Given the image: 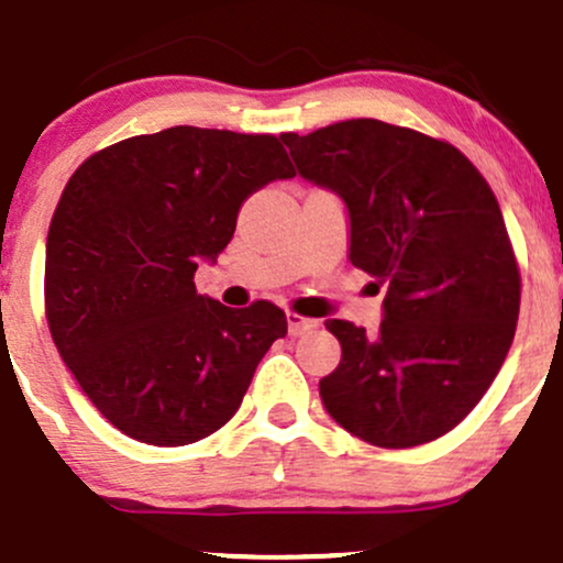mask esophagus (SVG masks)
Wrapping results in <instances>:
<instances>
[{
	"label": "esophagus",
	"instance_id": "esophagus-1",
	"mask_svg": "<svg viewBox=\"0 0 563 563\" xmlns=\"http://www.w3.org/2000/svg\"><path fill=\"white\" fill-rule=\"evenodd\" d=\"M316 327H318V321H312V318L299 316V312H288V334L291 336L307 334V331H312Z\"/></svg>",
	"mask_w": 563,
	"mask_h": 563
}]
</instances>
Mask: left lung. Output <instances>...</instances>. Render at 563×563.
Instances as JSON below:
<instances>
[{"label":"left lung","instance_id":"8db88e82","mask_svg":"<svg viewBox=\"0 0 563 563\" xmlns=\"http://www.w3.org/2000/svg\"><path fill=\"white\" fill-rule=\"evenodd\" d=\"M305 180L351 218V262L386 283L380 334L331 318L342 361L321 380L323 407L377 448L448 434L505 364L520 272L494 191L451 142L353 118L280 134Z\"/></svg>","mask_w":563,"mask_h":563}]
</instances>
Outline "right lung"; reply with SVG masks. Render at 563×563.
<instances>
[{"label": "right lung", "mask_w": 563, "mask_h": 563, "mask_svg": "<svg viewBox=\"0 0 563 563\" xmlns=\"http://www.w3.org/2000/svg\"><path fill=\"white\" fill-rule=\"evenodd\" d=\"M294 167L272 134L173 126L115 142L75 169L45 245V316L64 364L132 440L177 448L240 410L286 336L272 301L221 305L194 286L253 191Z\"/></svg>", "instance_id": "add662e5"}]
</instances>
